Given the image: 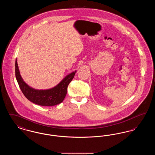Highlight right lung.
I'll return each mask as SVG.
<instances>
[{
    "label": "right lung",
    "instance_id": "obj_1",
    "mask_svg": "<svg viewBox=\"0 0 155 155\" xmlns=\"http://www.w3.org/2000/svg\"><path fill=\"white\" fill-rule=\"evenodd\" d=\"M15 77L24 95L32 103L40 106H52L61 103L67 94V87L73 80L76 71L67 75L58 85L49 89L38 90L28 86L20 74L17 59L15 64Z\"/></svg>",
    "mask_w": 155,
    "mask_h": 155
}]
</instances>
